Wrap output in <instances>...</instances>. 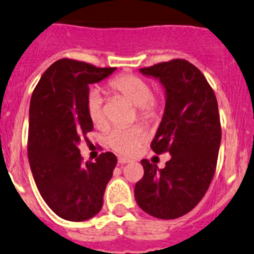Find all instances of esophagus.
<instances>
[{
    "mask_svg": "<svg viewBox=\"0 0 254 254\" xmlns=\"http://www.w3.org/2000/svg\"><path fill=\"white\" fill-rule=\"evenodd\" d=\"M129 162H130L129 159H126V157H122V156L119 157L120 165H126V163H129Z\"/></svg>",
    "mask_w": 254,
    "mask_h": 254,
    "instance_id": "esophagus-1",
    "label": "esophagus"
}]
</instances>
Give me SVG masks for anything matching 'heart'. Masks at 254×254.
<instances>
[{"label": "heart", "mask_w": 254, "mask_h": 254, "mask_svg": "<svg viewBox=\"0 0 254 254\" xmlns=\"http://www.w3.org/2000/svg\"><path fill=\"white\" fill-rule=\"evenodd\" d=\"M110 87L117 94L122 95L137 106L138 116L145 124L157 121L165 108L163 94L155 93L145 78L125 73L110 81ZM87 111L95 126H102L105 121L103 98L98 89H92L87 98ZM146 133L139 126L129 128H114L106 135L105 141L110 149L121 155L130 156L146 141Z\"/></svg>", "instance_id": "heart-1"}]
</instances>
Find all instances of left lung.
Instances as JSON below:
<instances>
[{
    "label": "left lung",
    "instance_id": "1",
    "mask_svg": "<svg viewBox=\"0 0 254 254\" xmlns=\"http://www.w3.org/2000/svg\"><path fill=\"white\" fill-rule=\"evenodd\" d=\"M160 78L166 88V108L150 148L170 152L166 167L141 160L143 178L135 184L137 203L160 219L189 213L202 200L217 168L222 127L215 94L203 73L185 59L141 67Z\"/></svg>",
    "mask_w": 254,
    "mask_h": 254
}]
</instances>
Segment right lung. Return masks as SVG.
<instances>
[{"instance_id":"add662e5","label":"right lung","mask_w":254,"mask_h":254,"mask_svg":"<svg viewBox=\"0 0 254 254\" xmlns=\"http://www.w3.org/2000/svg\"><path fill=\"white\" fill-rule=\"evenodd\" d=\"M115 70L63 58L46 70L32 92L30 167L43 200L63 219L82 222L103 207L116 156L110 151L102 152L95 162L84 163L77 145L93 129L87 111L88 86Z\"/></svg>"}]
</instances>
